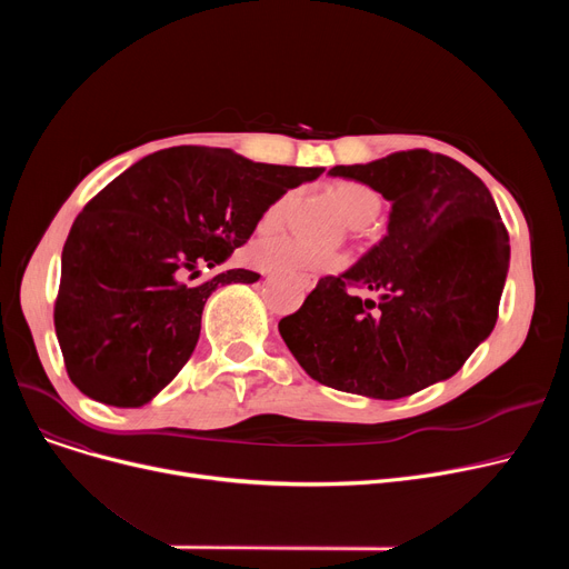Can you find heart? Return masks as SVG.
Instances as JSON below:
<instances>
[{
    "label": "heart",
    "mask_w": 569,
    "mask_h": 569,
    "mask_svg": "<svg viewBox=\"0 0 569 569\" xmlns=\"http://www.w3.org/2000/svg\"><path fill=\"white\" fill-rule=\"evenodd\" d=\"M332 193L350 228H365L376 219L380 209V196L371 187L360 182H339ZM295 198L297 191H286L283 196H279L264 209L260 228H277L283 221ZM249 256L253 264L264 269V272L295 279H302L311 272H325V269H337L343 262V256L335 251H316L295 242V239L274 234H264L256 239L249 249Z\"/></svg>",
    "instance_id": "heart-1"
}]
</instances>
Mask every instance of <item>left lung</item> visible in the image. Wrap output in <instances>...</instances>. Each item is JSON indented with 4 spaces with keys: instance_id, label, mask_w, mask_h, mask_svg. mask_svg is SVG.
Returning a JSON list of instances; mask_svg holds the SVG:
<instances>
[{
    "instance_id": "8db88e82",
    "label": "left lung",
    "mask_w": 569,
    "mask_h": 569,
    "mask_svg": "<svg viewBox=\"0 0 569 569\" xmlns=\"http://www.w3.org/2000/svg\"><path fill=\"white\" fill-rule=\"evenodd\" d=\"M390 200L387 234L339 277H322L279 332L318 382L401 399L452 378L493 330L510 237L477 174L427 149L335 166ZM377 300H361L359 290Z\"/></svg>"
}]
</instances>
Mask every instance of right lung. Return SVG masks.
Instances as JSON below:
<instances>
[{
	"label": "right lung",
	"instance_id": "1",
	"mask_svg": "<svg viewBox=\"0 0 569 569\" xmlns=\"http://www.w3.org/2000/svg\"><path fill=\"white\" fill-rule=\"evenodd\" d=\"M325 168L253 163L219 147H170L87 202L67 237L54 332L71 382L106 406L140 408L179 373L219 286L256 283L223 269L264 209Z\"/></svg>",
	"mask_w": 569,
	"mask_h": 569
}]
</instances>
